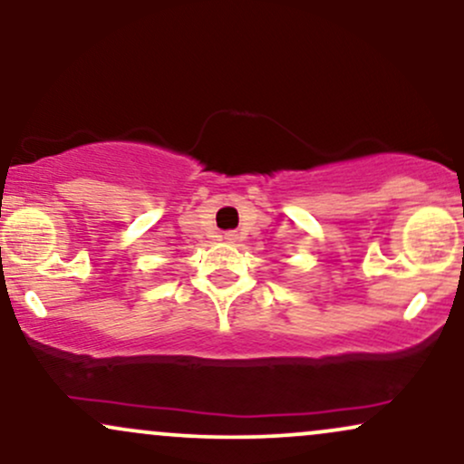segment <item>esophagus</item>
Returning a JSON list of instances; mask_svg holds the SVG:
<instances>
[{
    "label": "esophagus",
    "mask_w": 464,
    "mask_h": 464,
    "mask_svg": "<svg viewBox=\"0 0 464 464\" xmlns=\"http://www.w3.org/2000/svg\"><path fill=\"white\" fill-rule=\"evenodd\" d=\"M225 239H227V242H233V239H236V233H233V231L225 233Z\"/></svg>",
    "instance_id": "esophagus-1"
}]
</instances>
